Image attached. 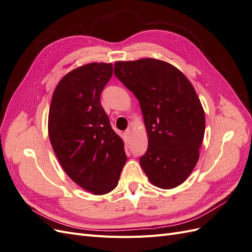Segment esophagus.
Segmentation results:
<instances>
[{
    "instance_id": "obj_1",
    "label": "esophagus",
    "mask_w": 252,
    "mask_h": 252,
    "mask_svg": "<svg viewBox=\"0 0 252 252\" xmlns=\"http://www.w3.org/2000/svg\"><path fill=\"white\" fill-rule=\"evenodd\" d=\"M124 134H125V138L129 141L130 140V138H131V131H130V129H127V130L124 132Z\"/></svg>"
}]
</instances>
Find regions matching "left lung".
Returning <instances> with one entry per match:
<instances>
[{
  "mask_svg": "<svg viewBox=\"0 0 252 252\" xmlns=\"http://www.w3.org/2000/svg\"><path fill=\"white\" fill-rule=\"evenodd\" d=\"M114 74L140 102L148 135L140 164L162 189L181 185L199 159L205 113L191 83L178 68L156 59L114 63Z\"/></svg>",
  "mask_w": 252,
  "mask_h": 252,
  "instance_id": "1",
  "label": "left lung"
}]
</instances>
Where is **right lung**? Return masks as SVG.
<instances>
[{"instance_id": "obj_1", "label": "right lung", "mask_w": 252, "mask_h": 252, "mask_svg": "<svg viewBox=\"0 0 252 252\" xmlns=\"http://www.w3.org/2000/svg\"><path fill=\"white\" fill-rule=\"evenodd\" d=\"M111 75L112 64L90 63L73 69L58 84L49 109V139L61 166L94 194L117 187L127 161L124 143L100 101Z\"/></svg>"}]
</instances>
